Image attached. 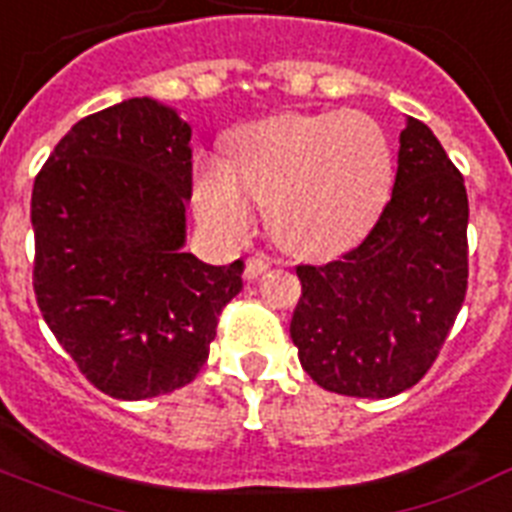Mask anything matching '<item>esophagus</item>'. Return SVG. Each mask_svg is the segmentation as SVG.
Here are the masks:
<instances>
[{"instance_id": "esophagus-1", "label": "esophagus", "mask_w": 512, "mask_h": 512, "mask_svg": "<svg viewBox=\"0 0 512 512\" xmlns=\"http://www.w3.org/2000/svg\"><path fill=\"white\" fill-rule=\"evenodd\" d=\"M270 268V260L265 255H252L247 260V265H244V278L247 281H255V278H260L265 273V270Z\"/></svg>"}]
</instances>
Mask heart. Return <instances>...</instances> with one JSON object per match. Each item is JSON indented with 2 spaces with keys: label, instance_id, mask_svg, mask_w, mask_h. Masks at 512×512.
<instances>
[{
  "label": "heart",
  "instance_id": "heart-1",
  "mask_svg": "<svg viewBox=\"0 0 512 512\" xmlns=\"http://www.w3.org/2000/svg\"><path fill=\"white\" fill-rule=\"evenodd\" d=\"M234 162H202L194 178L199 218L226 239L252 223L255 199L268 228L302 257L342 252L368 231L392 189L384 128L363 112L278 115L244 128Z\"/></svg>",
  "mask_w": 512,
  "mask_h": 512
}]
</instances>
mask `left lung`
<instances>
[{"label": "left lung", "instance_id": "left-lung-1", "mask_svg": "<svg viewBox=\"0 0 512 512\" xmlns=\"http://www.w3.org/2000/svg\"><path fill=\"white\" fill-rule=\"evenodd\" d=\"M297 276L289 331L315 384L386 400L426 376L468 289V194L426 123L405 118L392 199L371 234Z\"/></svg>", "mask_w": 512, "mask_h": 512}]
</instances>
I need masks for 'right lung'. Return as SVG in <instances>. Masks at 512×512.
<instances>
[{"label": "right lung", "instance_id": "right-lung-1", "mask_svg": "<svg viewBox=\"0 0 512 512\" xmlns=\"http://www.w3.org/2000/svg\"><path fill=\"white\" fill-rule=\"evenodd\" d=\"M191 126L134 97L78 120L33 184V292L81 373L115 400L181 389L210 355L242 260L186 244Z\"/></svg>", "mask_w": 512, "mask_h": 512}]
</instances>
